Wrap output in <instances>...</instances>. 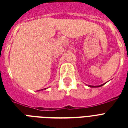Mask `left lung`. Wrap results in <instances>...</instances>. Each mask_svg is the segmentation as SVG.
<instances>
[{
	"label": "left lung",
	"instance_id": "obj_1",
	"mask_svg": "<svg viewBox=\"0 0 128 128\" xmlns=\"http://www.w3.org/2000/svg\"><path fill=\"white\" fill-rule=\"evenodd\" d=\"M104 84H102V85H100V86H90V85H89L88 86H89V87H91V88H98V87H100V86H102Z\"/></svg>",
	"mask_w": 128,
	"mask_h": 128
}]
</instances>
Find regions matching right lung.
Segmentation results:
<instances>
[{"instance_id":"1","label":"right lung","mask_w":128,"mask_h":128,"mask_svg":"<svg viewBox=\"0 0 128 128\" xmlns=\"http://www.w3.org/2000/svg\"><path fill=\"white\" fill-rule=\"evenodd\" d=\"M46 88H44V90H46ZM42 90H43V89H42Z\"/></svg>"}]
</instances>
